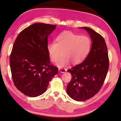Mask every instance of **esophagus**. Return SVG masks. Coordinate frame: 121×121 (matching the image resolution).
Segmentation results:
<instances>
[{"instance_id":"esophagus-1","label":"esophagus","mask_w":121,"mask_h":121,"mask_svg":"<svg viewBox=\"0 0 121 121\" xmlns=\"http://www.w3.org/2000/svg\"><path fill=\"white\" fill-rule=\"evenodd\" d=\"M59 71L61 73H65L66 71V69H59Z\"/></svg>"}]
</instances>
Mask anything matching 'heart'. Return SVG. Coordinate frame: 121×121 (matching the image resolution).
Segmentation results:
<instances>
[{
    "label": "heart",
    "instance_id": "b5f03b06",
    "mask_svg": "<svg viewBox=\"0 0 121 121\" xmlns=\"http://www.w3.org/2000/svg\"><path fill=\"white\" fill-rule=\"evenodd\" d=\"M91 48V40L88 36L76 34L70 31L59 34L56 43H49L47 51L51 60L57 61L56 65L59 68L67 66L70 61L73 65L81 63L88 55Z\"/></svg>",
    "mask_w": 121,
    "mask_h": 121
}]
</instances>
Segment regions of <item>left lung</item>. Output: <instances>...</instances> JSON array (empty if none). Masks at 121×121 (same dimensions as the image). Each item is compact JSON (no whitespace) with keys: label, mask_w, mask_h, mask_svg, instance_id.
Here are the masks:
<instances>
[{"label":"left lung","mask_w":121,"mask_h":121,"mask_svg":"<svg viewBox=\"0 0 121 121\" xmlns=\"http://www.w3.org/2000/svg\"><path fill=\"white\" fill-rule=\"evenodd\" d=\"M88 32L92 45L91 51L82 63L68 70L72 78L66 87L67 94L78 101H85L99 92L109 69L108 49L104 37L89 27Z\"/></svg>","instance_id":"obj_1"}]
</instances>
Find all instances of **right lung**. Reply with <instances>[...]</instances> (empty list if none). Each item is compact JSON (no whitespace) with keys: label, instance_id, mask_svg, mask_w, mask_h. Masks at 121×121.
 <instances>
[{"label":"right lung","instance_id":"add662e5","mask_svg":"<svg viewBox=\"0 0 121 121\" xmlns=\"http://www.w3.org/2000/svg\"><path fill=\"white\" fill-rule=\"evenodd\" d=\"M56 25L36 23L19 33L13 46L10 65L13 81L23 94L36 97L46 91L58 73L50 65L48 36Z\"/></svg>","mask_w":121,"mask_h":121}]
</instances>
